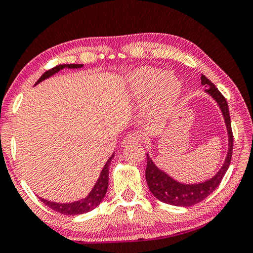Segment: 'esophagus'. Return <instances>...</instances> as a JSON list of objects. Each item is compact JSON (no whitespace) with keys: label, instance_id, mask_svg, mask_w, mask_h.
<instances>
[{"label":"esophagus","instance_id":"obj_1","mask_svg":"<svg viewBox=\"0 0 253 253\" xmlns=\"http://www.w3.org/2000/svg\"><path fill=\"white\" fill-rule=\"evenodd\" d=\"M142 140V135L139 133H128L126 136L124 137L123 140V146L126 147V146H129L130 143H134V142H140Z\"/></svg>","mask_w":253,"mask_h":253}]
</instances>
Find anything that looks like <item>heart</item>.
<instances>
[{"mask_svg": "<svg viewBox=\"0 0 253 253\" xmlns=\"http://www.w3.org/2000/svg\"><path fill=\"white\" fill-rule=\"evenodd\" d=\"M127 85L134 99H147L143 105V112L150 121L167 119L177 105L182 93V85L177 79L164 76V71L148 66L129 72L127 75Z\"/></svg>", "mask_w": 253, "mask_h": 253, "instance_id": "b5f03b06", "label": "heart"}]
</instances>
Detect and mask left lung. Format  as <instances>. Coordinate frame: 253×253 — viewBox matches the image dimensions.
Here are the masks:
<instances>
[{
    "label": "left lung",
    "instance_id": "left-lung-1",
    "mask_svg": "<svg viewBox=\"0 0 253 253\" xmlns=\"http://www.w3.org/2000/svg\"><path fill=\"white\" fill-rule=\"evenodd\" d=\"M201 84L207 88L206 93L209 94L218 105L220 113H222L223 119H224L226 132H228V152H226L225 160L223 162L222 167L219 168V170L209 180L197 182V183H184V182L175 180L165 170L160 169L147 153L146 181L150 193L154 195L159 201L170 204V206L191 207L203 201L218 187L222 178L224 177L226 170H228L230 162H231L233 136L228 103H226L225 98L220 94L218 89L216 88V86L204 75L201 76Z\"/></svg>",
    "mask_w": 253,
    "mask_h": 253
}]
</instances>
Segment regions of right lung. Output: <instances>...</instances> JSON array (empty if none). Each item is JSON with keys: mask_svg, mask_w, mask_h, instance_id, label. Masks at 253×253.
Here are the masks:
<instances>
[{"mask_svg": "<svg viewBox=\"0 0 253 253\" xmlns=\"http://www.w3.org/2000/svg\"><path fill=\"white\" fill-rule=\"evenodd\" d=\"M83 66H84L83 64H64V65L55 66V68L49 70V71L44 72L35 85L40 84L41 82L50 78L51 76L56 75L57 72H59L60 70L63 69H81ZM113 158H114V153L112 154L111 158L107 160V162L104 166L103 170L100 171V175H99L98 180L95 181L93 188H92V190L89 191L86 197L81 198V200L75 201V202H71V203L51 202V201L44 200V198H41V201L45 204V206L51 208V209L55 210L57 212L63 213V215L73 216V215H81V213L91 211V210H93L94 208H97L99 204L101 203V201L104 200L105 195H106V191L108 188V170H110V165Z\"/></svg>", "mask_w": 253, "mask_h": 253, "instance_id": "1", "label": "right lung"}]
</instances>
